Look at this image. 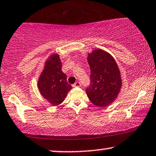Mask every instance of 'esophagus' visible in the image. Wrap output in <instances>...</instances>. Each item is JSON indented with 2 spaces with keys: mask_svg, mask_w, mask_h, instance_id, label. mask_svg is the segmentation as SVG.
Listing matches in <instances>:
<instances>
[{
  "mask_svg": "<svg viewBox=\"0 0 156 156\" xmlns=\"http://www.w3.org/2000/svg\"><path fill=\"white\" fill-rule=\"evenodd\" d=\"M73 86L74 87H79V86H80V81H76L75 83L73 84Z\"/></svg>",
  "mask_w": 156,
  "mask_h": 156,
  "instance_id": "esophagus-1",
  "label": "esophagus"
}]
</instances>
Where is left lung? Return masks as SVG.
<instances>
[{
    "label": "left lung",
    "mask_w": 156,
    "mask_h": 156,
    "mask_svg": "<svg viewBox=\"0 0 156 156\" xmlns=\"http://www.w3.org/2000/svg\"><path fill=\"white\" fill-rule=\"evenodd\" d=\"M90 84L86 92L94 105L104 107L117 97L122 86L120 72L114 58L105 51L96 50L89 54Z\"/></svg>",
    "instance_id": "1"
}]
</instances>
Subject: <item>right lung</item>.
Listing matches in <instances>:
<instances>
[{"label":"right lung","instance_id":"add662e5","mask_svg":"<svg viewBox=\"0 0 156 156\" xmlns=\"http://www.w3.org/2000/svg\"><path fill=\"white\" fill-rule=\"evenodd\" d=\"M38 87L43 97L52 106L63 101L72 86L67 81L66 75L62 71V63L58 55H53L45 62L44 69L38 81Z\"/></svg>","mask_w":156,"mask_h":156}]
</instances>
